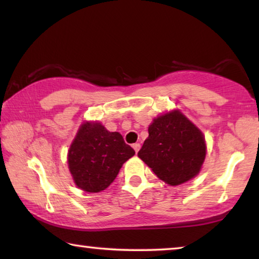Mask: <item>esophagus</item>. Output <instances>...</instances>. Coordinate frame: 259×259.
Instances as JSON below:
<instances>
[{
    "instance_id": "34e87169",
    "label": "esophagus",
    "mask_w": 259,
    "mask_h": 259,
    "mask_svg": "<svg viewBox=\"0 0 259 259\" xmlns=\"http://www.w3.org/2000/svg\"><path fill=\"white\" fill-rule=\"evenodd\" d=\"M133 147L136 153H138V151L140 150V144L139 143H136V144H133Z\"/></svg>"
}]
</instances>
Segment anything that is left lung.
Returning <instances> with one entry per match:
<instances>
[{"label":"left lung","instance_id":"left-lung-1","mask_svg":"<svg viewBox=\"0 0 259 259\" xmlns=\"http://www.w3.org/2000/svg\"><path fill=\"white\" fill-rule=\"evenodd\" d=\"M205 150L201 130L176 109L153 120L138 156L161 181L176 186L200 172Z\"/></svg>","mask_w":259,"mask_h":259}]
</instances>
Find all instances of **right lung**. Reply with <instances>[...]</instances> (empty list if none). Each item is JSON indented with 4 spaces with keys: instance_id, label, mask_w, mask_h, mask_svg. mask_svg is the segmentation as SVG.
Wrapping results in <instances>:
<instances>
[{
    "instance_id": "add662e5",
    "label": "right lung",
    "mask_w": 259,
    "mask_h": 259,
    "mask_svg": "<svg viewBox=\"0 0 259 259\" xmlns=\"http://www.w3.org/2000/svg\"><path fill=\"white\" fill-rule=\"evenodd\" d=\"M134 155L120 133H111L99 122H84L71 144L67 162L76 186L97 193L111 185L122 164Z\"/></svg>"
}]
</instances>
